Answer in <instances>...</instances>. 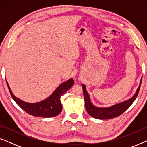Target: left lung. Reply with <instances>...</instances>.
Wrapping results in <instances>:
<instances>
[{
	"label": "left lung",
	"instance_id": "obj_1",
	"mask_svg": "<svg viewBox=\"0 0 147 147\" xmlns=\"http://www.w3.org/2000/svg\"><path fill=\"white\" fill-rule=\"evenodd\" d=\"M141 82L142 78L140 79L139 86H138L135 94H134V96L132 98L126 100V101L116 104L114 105L106 108L97 107V106L93 104V103L91 102V100H90L89 94H88L87 90H86V86L84 84H82V88H83V93L84 100H85L86 111H87L88 113L90 116L94 118H96V119L107 120L117 117V116H120V114L123 113L124 112H125L131 106V104L133 103L134 100H135L138 94V92H139L140 85H141Z\"/></svg>",
	"mask_w": 147,
	"mask_h": 147
}]
</instances>
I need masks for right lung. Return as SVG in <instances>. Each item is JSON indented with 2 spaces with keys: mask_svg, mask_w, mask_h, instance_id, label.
Returning a JSON list of instances; mask_svg holds the SVG:
<instances>
[{
  "mask_svg": "<svg viewBox=\"0 0 147 147\" xmlns=\"http://www.w3.org/2000/svg\"><path fill=\"white\" fill-rule=\"evenodd\" d=\"M74 83L73 78H70L67 81L60 84L55 91L46 99L37 103H29L23 101L14 95L7 81V86L14 101L29 114L43 118L54 117L57 116L61 112L62 105L60 101V98L74 85Z\"/></svg>",
  "mask_w": 147,
  "mask_h": 147,
  "instance_id": "right-lung-1",
  "label": "right lung"
}]
</instances>
